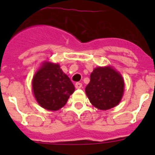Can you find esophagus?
<instances>
[{
    "mask_svg": "<svg viewBox=\"0 0 155 155\" xmlns=\"http://www.w3.org/2000/svg\"><path fill=\"white\" fill-rule=\"evenodd\" d=\"M75 88H77V89H80V88H81V87H82V84L80 82L75 83Z\"/></svg>",
    "mask_w": 155,
    "mask_h": 155,
    "instance_id": "esophagus-1",
    "label": "esophagus"
}]
</instances>
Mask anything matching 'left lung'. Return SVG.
<instances>
[{
    "label": "left lung",
    "mask_w": 155,
    "mask_h": 155,
    "mask_svg": "<svg viewBox=\"0 0 155 155\" xmlns=\"http://www.w3.org/2000/svg\"><path fill=\"white\" fill-rule=\"evenodd\" d=\"M85 92L96 108L109 109L120 101L124 92V80L110 67L97 68L90 75V82L85 87Z\"/></svg>",
    "instance_id": "1"
}]
</instances>
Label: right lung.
Listing matches in <instances>:
<instances>
[{"mask_svg": "<svg viewBox=\"0 0 155 155\" xmlns=\"http://www.w3.org/2000/svg\"><path fill=\"white\" fill-rule=\"evenodd\" d=\"M33 91L42 108L55 111L65 105L75 87L58 64L46 63L33 79Z\"/></svg>", "mask_w": 155, "mask_h": 155, "instance_id": "add662e5", "label": "right lung"}]
</instances>
